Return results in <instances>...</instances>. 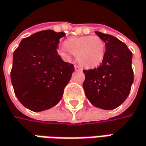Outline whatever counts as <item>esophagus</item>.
<instances>
[{
	"label": "esophagus",
	"instance_id": "esophagus-1",
	"mask_svg": "<svg viewBox=\"0 0 146 146\" xmlns=\"http://www.w3.org/2000/svg\"><path fill=\"white\" fill-rule=\"evenodd\" d=\"M74 69H75V70H82L81 68H80L79 66H77V65L74 66Z\"/></svg>",
	"mask_w": 146,
	"mask_h": 146
}]
</instances>
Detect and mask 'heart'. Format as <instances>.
I'll return each mask as SVG.
<instances>
[{"mask_svg":"<svg viewBox=\"0 0 146 146\" xmlns=\"http://www.w3.org/2000/svg\"><path fill=\"white\" fill-rule=\"evenodd\" d=\"M58 53L68 58L73 54L78 62L85 68H93L101 64L106 54L105 42L98 35H86L67 39L58 48Z\"/></svg>","mask_w":146,"mask_h":146,"instance_id":"obj_1","label":"heart"}]
</instances>
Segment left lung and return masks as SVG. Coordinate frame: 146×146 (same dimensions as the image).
Wrapping results in <instances>:
<instances>
[{"instance_id":"left-lung-1","label":"left lung","mask_w":146,"mask_h":146,"mask_svg":"<svg viewBox=\"0 0 146 146\" xmlns=\"http://www.w3.org/2000/svg\"><path fill=\"white\" fill-rule=\"evenodd\" d=\"M105 42L106 54L98 68L84 70L85 95L94 107L112 110L124 102L134 81L132 53L116 37L95 31Z\"/></svg>"}]
</instances>
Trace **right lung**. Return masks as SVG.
I'll list each match as a JSON object with an SVG mask.
<instances>
[{"instance_id": "right-lung-1", "label": "right lung", "mask_w": 146, "mask_h": 146, "mask_svg": "<svg viewBox=\"0 0 146 146\" xmlns=\"http://www.w3.org/2000/svg\"><path fill=\"white\" fill-rule=\"evenodd\" d=\"M64 32L43 30L21 40L13 54L11 79L22 105L38 112L56 106L63 98L74 66L58 54Z\"/></svg>"}]
</instances>
